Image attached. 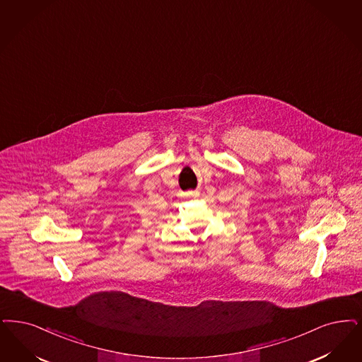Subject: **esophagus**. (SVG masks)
Returning <instances> with one entry per match:
<instances>
[{
  "label": "esophagus",
  "instance_id": "1",
  "mask_svg": "<svg viewBox=\"0 0 362 362\" xmlns=\"http://www.w3.org/2000/svg\"><path fill=\"white\" fill-rule=\"evenodd\" d=\"M191 197H198V192H189Z\"/></svg>",
  "mask_w": 362,
  "mask_h": 362
}]
</instances>
